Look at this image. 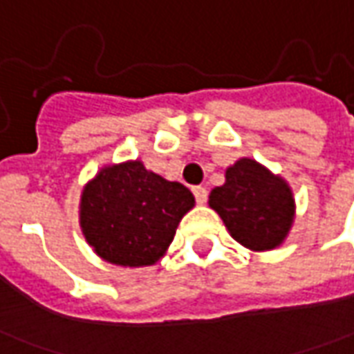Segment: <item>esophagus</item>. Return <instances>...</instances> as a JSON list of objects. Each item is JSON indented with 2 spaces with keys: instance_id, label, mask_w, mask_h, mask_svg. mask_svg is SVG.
<instances>
[{
  "instance_id": "1",
  "label": "esophagus",
  "mask_w": 354,
  "mask_h": 354,
  "mask_svg": "<svg viewBox=\"0 0 354 354\" xmlns=\"http://www.w3.org/2000/svg\"><path fill=\"white\" fill-rule=\"evenodd\" d=\"M192 194H194L198 204H206V201H208V189L206 187H192Z\"/></svg>"
}]
</instances>
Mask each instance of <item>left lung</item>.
<instances>
[{
    "instance_id": "1",
    "label": "left lung",
    "mask_w": 354,
    "mask_h": 354,
    "mask_svg": "<svg viewBox=\"0 0 354 354\" xmlns=\"http://www.w3.org/2000/svg\"><path fill=\"white\" fill-rule=\"evenodd\" d=\"M209 206L231 237L252 250L277 247L293 223L295 201L287 183L248 158L225 171V185L209 192Z\"/></svg>"
}]
</instances>
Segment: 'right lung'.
Returning a JSON list of instances; mask_svg holds the SVG:
<instances>
[{"instance_id":"obj_1","label":"right lung","mask_w":354,"mask_h":354,"mask_svg":"<svg viewBox=\"0 0 354 354\" xmlns=\"http://www.w3.org/2000/svg\"><path fill=\"white\" fill-rule=\"evenodd\" d=\"M192 192L140 162L106 167L86 185L80 227L96 254L117 266H150L171 245Z\"/></svg>"}]
</instances>
